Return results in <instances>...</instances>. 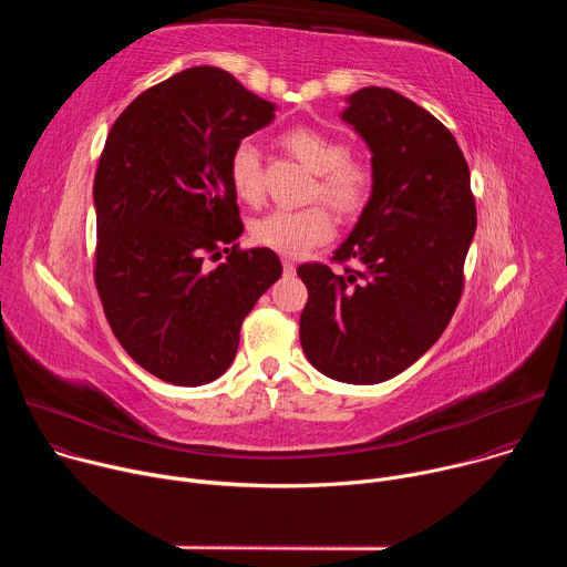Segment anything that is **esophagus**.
<instances>
[{"instance_id":"34e87169","label":"esophagus","mask_w":567,"mask_h":567,"mask_svg":"<svg viewBox=\"0 0 567 567\" xmlns=\"http://www.w3.org/2000/svg\"><path fill=\"white\" fill-rule=\"evenodd\" d=\"M282 269H285V276H293L296 274V265L291 260H282Z\"/></svg>"}]
</instances>
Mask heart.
Returning a JSON list of instances; mask_svg holds the SVG:
<instances>
[{
	"label": "heart",
	"instance_id": "heart-1",
	"mask_svg": "<svg viewBox=\"0 0 567 567\" xmlns=\"http://www.w3.org/2000/svg\"><path fill=\"white\" fill-rule=\"evenodd\" d=\"M280 141L305 168L318 175L313 193L320 199L343 215H354L365 206L374 182L372 166L361 156H350L337 136L309 125H296ZM228 177L241 202L258 204L262 199L260 150L251 141L237 143L230 152ZM334 230V217L326 206L274 210L251 226V235L260 247L287 258L307 256L330 241Z\"/></svg>",
	"mask_w": 567,
	"mask_h": 567
}]
</instances>
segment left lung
Here are the masks:
<instances>
[{
	"instance_id": "obj_1",
	"label": "left lung",
	"mask_w": 567,
	"mask_h": 567,
	"mask_svg": "<svg viewBox=\"0 0 567 567\" xmlns=\"http://www.w3.org/2000/svg\"><path fill=\"white\" fill-rule=\"evenodd\" d=\"M346 103L341 118L365 141L374 182L334 260H359L361 271L298 267L309 291L300 346L318 372L368 385L413 365L446 330L464 287L475 202L466 158L433 114L383 87Z\"/></svg>"
}]
</instances>
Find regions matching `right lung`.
<instances>
[{
	"mask_svg": "<svg viewBox=\"0 0 567 567\" xmlns=\"http://www.w3.org/2000/svg\"><path fill=\"white\" fill-rule=\"evenodd\" d=\"M274 118L276 105L228 71L193 66L134 99L107 134L96 289L123 350L161 381L221 377L241 320L282 276L271 249H237L245 224L228 177L235 145Z\"/></svg>",
	"mask_w": 567,
	"mask_h": 567,
	"instance_id": "add662e5",
	"label": "right lung"
}]
</instances>
